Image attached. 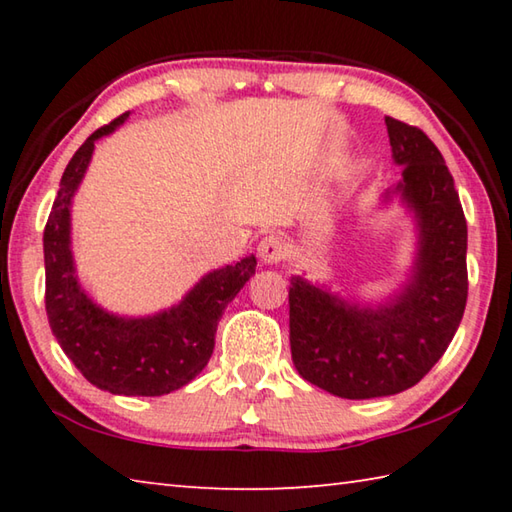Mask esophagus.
<instances>
[{
    "label": "esophagus",
    "mask_w": 512,
    "mask_h": 512,
    "mask_svg": "<svg viewBox=\"0 0 512 512\" xmlns=\"http://www.w3.org/2000/svg\"><path fill=\"white\" fill-rule=\"evenodd\" d=\"M259 257H262L264 264H280L287 259L289 250L287 244H284V239L280 235H268L262 241H259Z\"/></svg>",
    "instance_id": "1"
}]
</instances>
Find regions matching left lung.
Listing matches in <instances>:
<instances>
[{
	"mask_svg": "<svg viewBox=\"0 0 512 512\" xmlns=\"http://www.w3.org/2000/svg\"><path fill=\"white\" fill-rule=\"evenodd\" d=\"M395 187L418 216L420 253L393 302L363 309L293 277L291 357L302 379L345 400L402 393L443 357L467 302V223L438 146L418 126L386 117Z\"/></svg>",
	"mask_w": 512,
	"mask_h": 512,
	"instance_id": "8db88e82",
	"label": "left lung"
}]
</instances>
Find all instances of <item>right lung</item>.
I'll use <instances>...</instances> for the list:
<instances>
[{
	"mask_svg": "<svg viewBox=\"0 0 512 512\" xmlns=\"http://www.w3.org/2000/svg\"><path fill=\"white\" fill-rule=\"evenodd\" d=\"M128 112L94 131L69 160L45 225V307L51 332L81 375L115 395H164L201 372L214 350L223 309L253 277L257 259L207 273L187 298L149 318H119L81 291L69 250V203L88 169L94 142Z\"/></svg>",
	"mask_w": 512,
	"mask_h": 512,
	"instance_id": "right-lung-1",
	"label": "right lung"
}]
</instances>
